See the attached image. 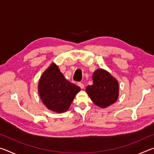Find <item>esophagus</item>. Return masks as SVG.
I'll return each mask as SVG.
<instances>
[{"label": "esophagus", "instance_id": "esophagus-1", "mask_svg": "<svg viewBox=\"0 0 154 154\" xmlns=\"http://www.w3.org/2000/svg\"><path fill=\"white\" fill-rule=\"evenodd\" d=\"M77 85H79V86L82 88V89H83V88H84V84H83V83H81V82H79L77 83Z\"/></svg>", "mask_w": 154, "mask_h": 154}]
</instances>
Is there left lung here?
<instances>
[{
  "mask_svg": "<svg viewBox=\"0 0 154 154\" xmlns=\"http://www.w3.org/2000/svg\"><path fill=\"white\" fill-rule=\"evenodd\" d=\"M93 84L88 85L85 92L93 103L98 106L105 108L114 103L119 95V85L117 80L108 72L98 69L94 72Z\"/></svg>",
  "mask_w": 154,
  "mask_h": 154,
  "instance_id": "left-lung-1",
  "label": "left lung"
}]
</instances>
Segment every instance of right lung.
<instances>
[{"label":"right lung","instance_id":"right-lung-1","mask_svg":"<svg viewBox=\"0 0 154 154\" xmlns=\"http://www.w3.org/2000/svg\"><path fill=\"white\" fill-rule=\"evenodd\" d=\"M41 100L48 109L62 113L69 109L81 88L65 79L55 64L41 76L38 85Z\"/></svg>","mask_w":154,"mask_h":154}]
</instances>
